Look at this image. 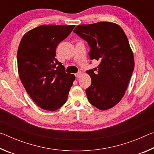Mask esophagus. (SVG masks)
<instances>
[{"label":"esophagus","mask_w":154,"mask_h":154,"mask_svg":"<svg viewBox=\"0 0 154 154\" xmlns=\"http://www.w3.org/2000/svg\"><path fill=\"white\" fill-rule=\"evenodd\" d=\"M75 76H76V77H77V78H79L81 76H82V72L81 71L78 72L77 73L75 74Z\"/></svg>","instance_id":"1"}]
</instances>
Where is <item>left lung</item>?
I'll list each match as a JSON object with an SVG mask.
<instances>
[{
    "instance_id": "left-lung-1",
    "label": "left lung",
    "mask_w": 154,
    "mask_h": 154,
    "mask_svg": "<svg viewBox=\"0 0 154 154\" xmlns=\"http://www.w3.org/2000/svg\"><path fill=\"white\" fill-rule=\"evenodd\" d=\"M73 32L88 43L90 59L100 62L97 68L86 71L92 79L85 90L88 100L102 111L113 107L124 96L134 66L126 34L118 24L109 22L79 25Z\"/></svg>"
}]
</instances>
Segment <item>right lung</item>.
<instances>
[{"instance_id":"1","label":"right lung","mask_w":154,"mask_h":154,"mask_svg":"<svg viewBox=\"0 0 154 154\" xmlns=\"http://www.w3.org/2000/svg\"><path fill=\"white\" fill-rule=\"evenodd\" d=\"M75 25H42L23 36L17 49L18 73L30 98L41 109L56 111L66 103L75 79L56 56L58 44Z\"/></svg>"}]
</instances>
